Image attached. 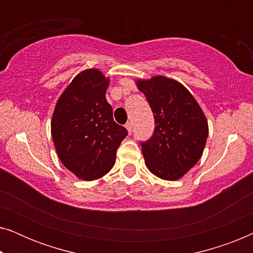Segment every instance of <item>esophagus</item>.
<instances>
[{
  "instance_id": "obj_1",
  "label": "esophagus",
  "mask_w": 253,
  "mask_h": 253,
  "mask_svg": "<svg viewBox=\"0 0 253 253\" xmlns=\"http://www.w3.org/2000/svg\"><path fill=\"white\" fill-rule=\"evenodd\" d=\"M126 127L127 129V132H129V134H131V132H132V123L127 122L126 124Z\"/></svg>"
}]
</instances>
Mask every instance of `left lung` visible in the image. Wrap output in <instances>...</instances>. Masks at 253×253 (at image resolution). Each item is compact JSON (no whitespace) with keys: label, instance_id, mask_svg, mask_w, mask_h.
Instances as JSON below:
<instances>
[{"label":"left lung","instance_id":"1","mask_svg":"<svg viewBox=\"0 0 253 253\" xmlns=\"http://www.w3.org/2000/svg\"><path fill=\"white\" fill-rule=\"evenodd\" d=\"M137 85L146 96L155 126L150 139L140 141L145 165L158 177L175 181L202 157L209 134L207 120L178 82L158 76Z\"/></svg>","mask_w":253,"mask_h":253}]
</instances>
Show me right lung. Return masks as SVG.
<instances>
[{"mask_svg": "<svg viewBox=\"0 0 253 253\" xmlns=\"http://www.w3.org/2000/svg\"><path fill=\"white\" fill-rule=\"evenodd\" d=\"M108 82L96 69L81 72L58 99L51 120L58 158L85 181L102 177L113 168L117 148L127 136L106 100Z\"/></svg>", "mask_w": 253, "mask_h": 253, "instance_id": "right-lung-1", "label": "right lung"}]
</instances>
